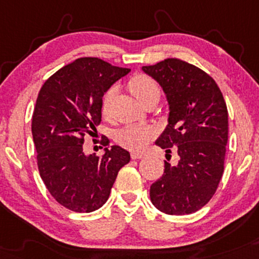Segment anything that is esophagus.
<instances>
[{
	"instance_id": "1",
	"label": "esophagus",
	"mask_w": 259,
	"mask_h": 259,
	"mask_svg": "<svg viewBox=\"0 0 259 259\" xmlns=\"http://www.w3.org/2000/svg\"><path fill=\"white\" fill-rule=\"evenodd\" d=\"M145 158V153L141 152H132V159H142Z\"/></svg>"
}]
</instances>
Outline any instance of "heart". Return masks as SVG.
I'll use <instances>...</instances> for the list:
<instances>
[{
  "instance_id": "obj_1",
  "label": "heart",
  "mask_w": 259,
  "mask_h": 259,
  "mask_svg": "<svg viewBox=\"0 0 259 259\" xmlns=\"http://www.w3.org/2000/svg\"><path fill=\"white\" fill-rule=\"evenodd\" d=\"M129 88L141 105L145 104L147 100L159 99L160 96V87L146 74H136L135 77H133L129 82ZM114 94H116V88H111L106 92L102 100L104 114H107ZM155 130L149 125H127L116 134V140L119 145L126 148L141 149L153 138Z\"/></svg>"
}]
</instances>
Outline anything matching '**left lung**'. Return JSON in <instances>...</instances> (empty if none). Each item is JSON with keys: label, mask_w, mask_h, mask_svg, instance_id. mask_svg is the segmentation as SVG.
<instances>
[{"label": "left lung", "mask_w": 259, "mask_h": 259, "mask_svg": "<svg viewBox=\"0 0 259 259\" xmlns=\"http://www.w3.org/2000/svg\"><path fill=\"white\" fill-rule=\"evenodd\" d=\"M163 89L169 105L167 125L155 145L176 164L165 161L164 174L152 183L149 197L167 214H189L200 210L216 192L224 169L228 142V111L222 93L206 72L194 65L166 59L142 66Z\"/></svg>", "instance_id": "obj_1"}]
</instances>
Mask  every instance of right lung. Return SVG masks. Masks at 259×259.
I'll use <instances>...</instances> for the list:
<instances>
[{
	"label": "right lung",
	"instance_id": "obj_1",
	"mask_svg": "<svg viewBox=\"0 0 259 259\" xmlns=\"http://www.w3.org/2000/svg\"><path fill=\"white\" fill-rule=\"evenodd\" d=\"M129 72L101 59L80 58L39 90L31 126L39 175L53 198L74 212L101 207L118 171L130 161L129 152L119 146L106 147L101 157L83 148L84 136H93L101 121L102 96Z\"/></svg>",
	"mask_w": 259,
	"mask_h": 259
}]
</instances>
